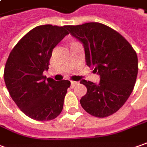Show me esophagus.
<instances>
[{
  "label": "esophagus",
  "mask_w": 147,
  "mask_h": 147,
  "mask_svg": "<svg viewBox=\"0 0 147 147\" xmlns=\"http://www.w3.org/2000/svg\"><path fill=\"white\" fill-rule=\"evenodd\" d=\"M78 83V82H75V81H71V86L72 87H74V86H75Z\"/></svg>",
  "instance_id": "obj_1"
}]
</instances>
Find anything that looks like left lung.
<instances>
[{
    "label": "left lung",
    "instance_id": "obj_1",
    "mask_svg": "<svg viewBox=\"0 0 147 147\" xmlns=\"http://www.w3.org/2000/svg\"><path fill=\"white\" fill-rule=\"evenodd\" d=\"M83 44L86 61L100 76L99 83L81 81L87 88L80 99L86 113L107 117L117 113L129 99L135 85L138 61L135 50L117 30L99 22L65 26Z\"/></svg>",
    "mask_w": 147,
    "mask_h": 147
}]
</instances>
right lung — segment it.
Returning <instances> with one entry per match:
<instances>
[{
	"label": "right lung",
	"mask_w": 147,
	"mask_h": 147,
	"mask_svg": "<svg viewBox=\"0 0 147 147\" xmlns=\"http://www.w3.org/2000/svg\"><path fill=\"white\" fill-rule=\"evenodd\" d=\"M67 34L65 26H38L18 42L7 59L4 79L9 93L33 120L51 121L63 109L70 82L47 78L43 73L48 69L53 48Z\"/></svg>",
	"instance_id": "add662e5"
}]
</instances>
